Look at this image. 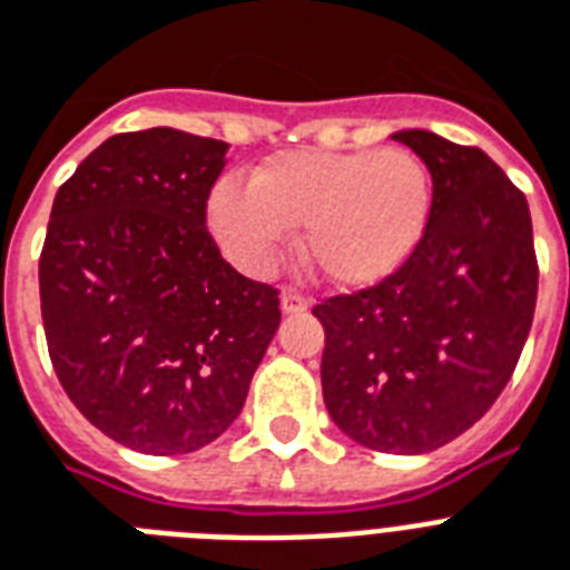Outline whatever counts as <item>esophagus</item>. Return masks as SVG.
Instances as JSON below:
<instances>
[{
	"instance_id": "34e87169",
	"label": "esophagus",
	"mask_w": 570,
	"mask_h": 570,
	"mask_svg": "<svg viewBox=\"0 0 570 570\" xmlns=\"http://www.w3.org/2000/svg\"><path fill=\"white\" fill-rule=\"evenodd\" d=\"M281 307H284V313H304L311 307V298L298 293V289H284L281 293Z\"/></svg>"
}]
</instances>
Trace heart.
<instances>
[{
	"label": "heart",
	"instance_id": "obj_1",
	"mask_svg": "<svg viewBox=\"0 0 570 570\" xmlns=\"http://www.w3.org/2000/svg\"><path fill=\"white\" fill-rule=\"evenodd\" d=\"M434 183L411 150H286L250 174L218 180L206 218L245 272H266L302 227V254L337 289H366L405 266L432 222Z\"/></svg>",
	"mask_w": 570,
	"mask_h": 570
}]
</instances>
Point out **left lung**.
I'll return each mask as SVG.
<instances>
[{"instance_id":"left-lung-1","label":"left lung","mask_w":570,"mask_h":570,"mask_svg":"<svg viewBox=\"0 0 570 570\" xmlns=\"http://www.w3.org/2000/svg\"><path fill=\"white\" fill-rule=\"evenodd\" d=\"M432 171V222L387 281L313 307L325 328L322 396L361 446L416 455L468 432L530 337L539 263L530 206L479 147L393 132Z\"/></svg>"}]
</instances>
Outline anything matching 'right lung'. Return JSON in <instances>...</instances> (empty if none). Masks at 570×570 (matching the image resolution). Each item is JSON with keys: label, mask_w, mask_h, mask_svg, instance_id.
I'll return each mask as SVG.
<instances>
[{"label": "right lung", "mask_w": 570, "mask_h": 570, "mask_svg": "<svg viewBox=\"0 0 570 570\" xmlns=\"http://www.w3.org/2000/svg\"><path fill=\"white\" fill-rule=\"evenodd\" d=\"M224 154L171 127L120 132L49 213L38 277L58 381L88 423L147 455L213 443L281 325L275 286L239 275L206 230Z\"/></svg>", "instance_id": "right-lung-1"}]
</instances>
